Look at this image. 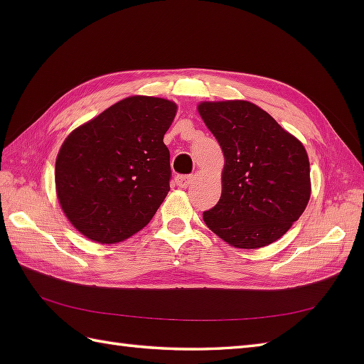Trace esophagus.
<instances>
[{
	"label": "esophagus",
	"mask_w": 364,
	"mask_h": 364,
	"mask_svg": "<svg viewBox=\"0 0 364 364\" xmlns=\"http://www.w3.org/2000/svg\"><path fill=\"white\" fill-rule=\"evenodd\" d=\"M192 180H194V178H192L191 175H176L175 176L176 186L178 188H183V189H186L189 184H192Z\"/></svg>",
	"instance_id": "1"
}]
</instances>
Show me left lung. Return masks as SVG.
I'll return each mask as SVG.
<instances>
[{
  "label": "left lung",
  "mask_w": 364,
  "mask_h": 364,
  "mask_svg": "<svg viewBox=\"0 0 364 364\" xmlns=\"http://www.w3.org/2000/svg\"><path fill=\"white\" fill-rule=\"evenodd\" d=\"M198 114L225 158L220 200L203 213L208 228L237 249L275 242L305 211L311 196L305 146L244 100L203 102Z\"/></svg>",
  "instance_id": "1"
}]
</instances>
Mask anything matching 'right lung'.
Wrapping results in <instances>:
<instances>
[{
	"label": "right lung",
	"instance_id": "obj_1",
	"mask_svg": "<svg viewBox=\"0 0 364 364\" xmlns=\"http://www.w3.org/2000/svg\"><path fill=\"white\" fill-rule=\"evenodd\" d=\"M176 105L134 95L73 129L56 158V192L67 219L100 244L125 241L149 223L170 191L164 134Z\"/></svg>",
	"mask_w": 364,
	"mask_h": 364
}]
</instances>
